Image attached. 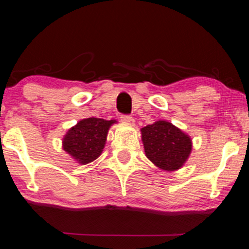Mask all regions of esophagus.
<instances>
[{
  "instance_id": "obj_1",
  "label": "esophagus",
  "mask_w": 249,
  "mask_h": 249,
  "mask_svg": "<svg viewBox=\"0 0 249 249\" xmlns=\"http://www.w3.org/2000/svg\"><path fill=\"white\" fill-rule=\"evenodd\" d=\"M121 121L123 122V123H126V124H130L133 125L134 124V119L130 115H122L121 116Z\"/></svg>"
}]
</instances>
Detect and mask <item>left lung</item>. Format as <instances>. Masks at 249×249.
<instances>
[{
	"label": "left lung",
	"mask_w": 249,
	"mask_h": 249,
	"mask_svg": "<svg viewBox=\"0 0 249 249\" xmlns=\"http://www.w3.org/2000/svg\"><path fill=\"white\" fill-rule=\"evenodd\" d=\"M146 157L166 171L180 169L192 150L189 135L167 121H156L141 129Z\"/></svg>",
	"instance_id": "left-lung-1"
}]
</instances>
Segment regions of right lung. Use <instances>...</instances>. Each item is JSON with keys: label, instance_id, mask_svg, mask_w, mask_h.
<instances>
[{"label": "right lung", "instance_id": "add662e5", "mask_svg": "<svg viewBox=\"0 0 249 249\" xmlns=\"http://www.w3.org/2000/svg\"><path fill=\"white\" fill-rule=\"evenodd\" d=\"M115 120L105 121L89 117L79 121L62 140V148L81 165L92 162L102 154L107 132Z\"/></svg>", "mask_w": 249, "mask_h": 249}]
</instances>
